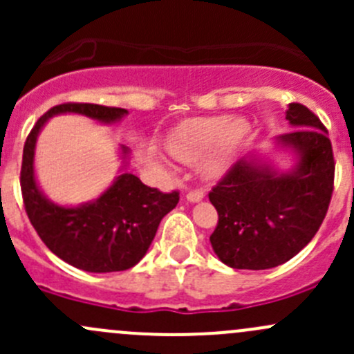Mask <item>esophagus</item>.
<instances>
[{"instance_id":"1","label":"esophagus","mask_w":354,"mask_h":354,"mask_svg":"<svg viewBox=\"0 0 354 354\" xmlns=\"http://www.w3.org/2000/svg\"><path fill=\"white\" fill-rule=\"evenodd\" d=\"M203 198V192L197 188V190H192L187 194V200L188 202H200Z\"/></svg>"}]
</instances>
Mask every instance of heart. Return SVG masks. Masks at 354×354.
<instances>
[{"label": "heart", "mask_w": 354, "mask_h": 354, "mask_svg": "<svg viewBox=\"0 0 354 354\" xmlns=\"http://www.w3.org/2000/svg\"><path fill=\"white\" fill-rule=\"evenodd\" d=\"M250 135V123L243 118L231 120L226 114L202 116L181 123L167 140V151L181 162H197L205 157L200 173L219 178L230 169Z\"/></svg>", "instance_id": "obj_1"}]
</instances>
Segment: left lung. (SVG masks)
Wrapping results in <instances>:
<instances>
[{
  "mask_svg": "<svg viewBox=\"0 0 354 354\" xmlns=\"http://www.w3.org/2000/svg\"><path fill=\"white\" fill-rule=\"evenodd\" d=\"M286 120L296 130L279 142L299 154L291 173L257 159L236 160L209 194L217 210L210 245L233 269L263 270L288 262L312 241L334 190V154L317 114L291 102Z\"/></svg>",
  "mask_w": 354,
  "mask_h": 354,
  "instance_id": "obj_1",
  "label": "left lung"
}]
</instances>
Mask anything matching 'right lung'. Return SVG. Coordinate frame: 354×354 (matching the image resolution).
<instances>
[{"instance_id":"right-lung-1","label":"right lung","mask_w":354,"mask_h":354,"mask_svg":"<svg viewBox=\"0 0 354 354\" xmlns=\"http://www.w3.org/2000/svg\"><path fill=\"white\" fill-rule=\"evenodd\" d=\"M78 113L113 123L128 113L111 106L65 102L42 114L24 145L20 188L30 224L44 245L77 269L87 272H118L133 267L147 253L160 219L176 207L180 192L162 194L123 173L95 202L59 207L39 190L34 176L37 135L53 114ZM128 149L123 147V154Z\"/></svg>"}]
</instances>
